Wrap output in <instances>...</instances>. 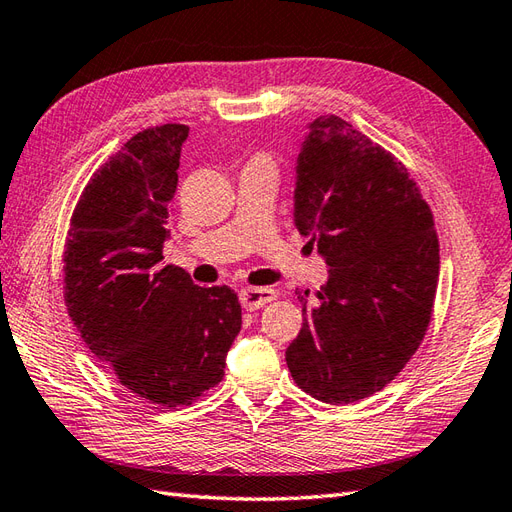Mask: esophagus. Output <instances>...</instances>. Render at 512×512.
I'll use <instances>...</instances> for the list:
<instances>
[{
	"instance_id": "34e87169",
	"label": "esophagus",
	"mask_w": 512,
	"mask_h": 512,
	"mask_svg": "<svg viewBox=\"0 0 512 512\" xmlns=\"http://www.w3.org/2000/svg\"><path fill=\"white\" fill-rule=\"evenodd\" d=\"M277 292L272 288H242L240 290V301L246 307V310H259L266 303L275 301Z\"/></svg>"
}]
</instances>
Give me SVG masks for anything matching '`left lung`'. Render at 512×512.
Segmentation results:
<instances>
[{
  "mask_svg": "<svg viewBox=\"0 0 512 512\" xmlns=\"http://www.w3.org/2000/svg\"><path fill=\"white\" fill-rule=\"evenodd\" d=\"M294 227L329 266L316 305L301 296L303 329L285 351L294 382L331 406L371 397L430 325L441 266L432 211L401 161L320 115L296 159Z\"/></svg>",
  "mask_w": 512,
  "mask_h": 512,
  "instance_id": "8db88e82",
  "label": "left lung"
}]
</instances>
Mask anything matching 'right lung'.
Returning <instances> with one entry per match:
<instances>
[{"instance_id":"1","label":"right lung","mask_w":512,"mask_h":512,"mask_svg":"<svg viewBox=\"0 0 512 512\" xmlns=\"http://www.w3.org/2000/svg\"><path fill=\"white\" fill-rule=\"evenodd\" d=\"M185 124L146 128L91 176L65 242V305L91 353L137 397L189 406L224 377L242 327L229 285L163 266Z\"/></svg>"}]
</instances>
